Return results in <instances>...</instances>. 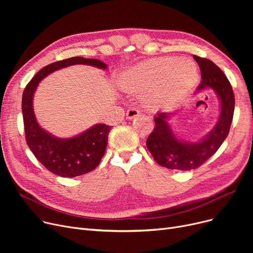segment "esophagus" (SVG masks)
<instances>
[{"instance_id": "1", "label": "esophagus", "mask_w": 253, "mask_h": 253, "mask_svg": "<svg viewBox=\"0 0 253 253\" xmlns=\"http://www.w3.org/2000/svg\"><path fill=\"white\" fill-rule=\"evenodd\" d=\"M139 114H140V112L137 110V109H129L128 111H127V113H126V116H127V119H129V120H132V119H134V118H136L137 116H139Z\"/></svg>"}]
</instances>
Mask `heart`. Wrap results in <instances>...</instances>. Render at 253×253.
<instances>
[{"label":"heart","instance_id":"1","mask_svg":"<svg viewBox=\"0 0 253 253\" xmlns=\"http://www.w3.org/2000/svg\"><path fill=\"white\" fill-rule=\"evenodd\" d=\"M198 81L195 64L175 57L153 58L126 70L119 80L123 91L142 93L151 106L173 103L183 98Z\"/></svg>","mask_w":253,"mask_h":253}]
</instances>
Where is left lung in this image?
Returning a JSON list of instances; mask_svg holds the SVG:
<instances>
[{
  "label": "left lung",
  "mask_w": 253,
  "mask_h": 253,
  "mask_svg": "<svg viewBox=\"0 0 253 253\" xmlns=\"http://www.w3.org/2000/svg\"><path fill=\"white\" fill-rule=\"evenodd\" d=\"M201 70V84L197 92L212 89L220 100V114L217 122L209 133L197 142L178 139L169 125L173 115L158 112L154 117L155 128L147 139V148L154 160L163 167L175 170H191L200 167L216 153L227 138L233 121L235 96L228 78L222 71L209 59L194 55Z\"/></svg>",
  "instance_id": "left-lung-1"
}]
</instances>
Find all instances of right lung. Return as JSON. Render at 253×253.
I'll return each mask as SVG.
<instances>
[{"instance_id": "right-lung-1", "label": "right lung", "mask_w": 253, "mask_h": 253, "mask_svg": "<svg viewBox=\"0 0 253 253\" xmlns=\"http://www.w3.org/2000/svg\"><path fill=\"white\" fill-rule=\"evenodd\" d=\"M74 64H87L105 70L108 65L94 58L72 57L43 68L26 85L22 94V115L25 139L29 148L49 171L61 177H75L95 169L105 153L111 126L96 124L71 138H58L37 122L33 99L39 83L53 72Z\"/></svg>"}]
</instances>
